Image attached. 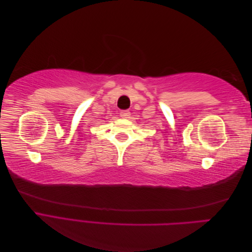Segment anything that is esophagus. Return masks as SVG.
I'll return each instance as SVG.
<instances>
[{"instance_id":"34e87169","label":"esophagus","mask_w":252,"mask_h":252,"mask_svg":"<svg viewBox=\"0 0 252 252\" xmlns=\"http://www.w3.org/2000/svg\"><path fill=\"white\" fill-rule=\"evenodd\" d=\"M120 116H121L122 118L127 119V118H129V116H130V112H129V110H122V111L120 112Z\"/></svg>"}]
</instances>
